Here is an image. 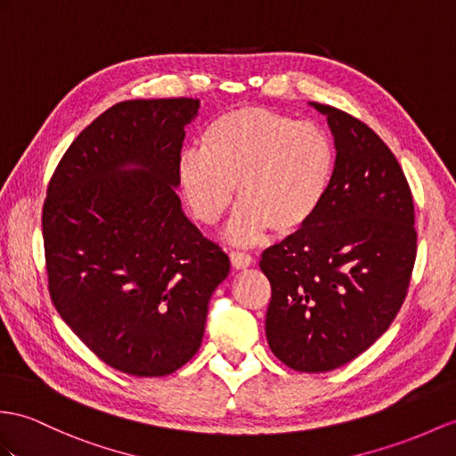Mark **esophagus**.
I'll return each instance as SVG.
<instances>
[{
	"instance_id": "1",
	"label": "esophagus",
	"mask_w": 456,
	"mask_h": 456,
	"mask_svg": "<svg viewBox=\"0 0 456 456\" xmlns=\"http://www.w3.org/2000/svg\"><path fill=\"white\" fill-rule=\"evenodd\" d=\"M230 261H232V266H234V269H248V266L253 263V259H251V255L249 253H246V251H232L230 253Z\"/></svg>"
}]
</instances>
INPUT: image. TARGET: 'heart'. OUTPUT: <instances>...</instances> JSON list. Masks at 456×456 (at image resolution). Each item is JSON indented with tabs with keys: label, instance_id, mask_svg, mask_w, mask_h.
<instances>
[{
	"label": "heart",
	"instance_id": "obj_1",
	"mask_svg": "<svg viewBox=\"0 0 456 456\" xmlns=\"http://www.w3.org/2000/svg\"><path fill=\"white\" fill-rule=\"evenodd\" d=\"M337 174V149L312 121L243 106L205 127L201 151H185L177 164L185 201L203 224L226 213L238 185L241 208L230 238L249 243L266 232L288 238L305 230L323 208Z\"/></svg>",
	"mask_w": 456,
	"mask_h": 456
}]
</instances>
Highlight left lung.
<instances>
[{"instance_id":"left-lung-1","label":"left lung","mask_w":456,"mask_h":456,"mask_svg":"<svg viewBox=\"0 0 456 456\" xmlns=\"http://www.w3.org/2000/svg\"><path fill=\"white\" fill-rule=\"evenodd\" d=\"M335 135L337 174L315 220L261 257L271 282L266 340L288 368L337 370L393 323L416 261L414 201L401 164L377 133L312 102Z\"/></svg>"}]
</instances>
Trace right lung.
Wrapping results in <instances>:
<instances>
[{
  "label": "right lung",
  "mask_w": 456,
  "mask_h": 456,
  "mask_svg": "<svg viewBox=\"0 0 456 456\" xmlns=\"http://www.w3.org/2000/svg\"><path fill=\"white\" fill-rule=\"evenodd\" d=\"M195 98L126 100L85 127L48 183L42 238L52 304L88 350L137 377L201 346L228 255L175 193Z\"/></svg>",
  "instance_id": "add662e5"
}]
</instances>
